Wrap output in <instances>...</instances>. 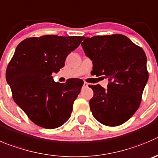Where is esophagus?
<instances>
[{"label": "esophagus", "instance_id": "obj_1", "mask_svg": "<svg viewBox=\"0 0 158 158\" xmlns=\"http://www.w3.org/2000/svg\"><path fill=\"white\" fill-rule=\"evenodd\" d=\"M88 84L87 83V82H85V83H84V85H83V87H88Z\"/></svg>", "mask_w": 158, "mask_h": 158}]
</instances>
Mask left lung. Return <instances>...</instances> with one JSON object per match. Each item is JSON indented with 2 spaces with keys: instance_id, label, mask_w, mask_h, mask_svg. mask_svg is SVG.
<instances>
[{
  "instance_id": "obj_1",
  "label": "left lung",
  "mask_w": 158,
  "mask_h": 158,
  "mask_svg": "<svg viewBox=\"0 0 158 158\" xmlns=\"http://www.w3.org/2000/svg\"><path fill=\"white\" fill-rule=\"evenodd\" d=\"M83 40L84 51L93 63L91 73L109 81L107 89L100 85H88L94 91L89 101L93 116L105 126L122 125L140 106L149 77L145 52L120 34Z\"/></svg>"
}]
</instances>
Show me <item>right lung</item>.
<instances>
[{
  "label": "right lung",
  "instance_id": "add662e5",
  "mask_svg": "<svg viewBox=\"0 0 158 158\" xmlns=\"http://www.w3.org/2000/svg\"><path fill=\"white\" fill-rule=\"evenodd\" d=\"M82 36L46 35L18 45L6 70L12 98L35 125L57 128L69 119L84 81L71 78L55 82L52 73L64 67L66 58L79 46Z\"/></svg>",
  "mask_w": 158,
  "mask_h": 158
}]
</instances>
